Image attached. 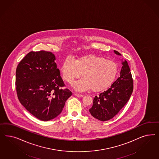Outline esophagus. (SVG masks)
Listing matches in <instances>:
<instances>
[{"label": "esophagus", "instance_id": "1", "mask_svg": "<svg viewBox=\"0 0 159 159\" xmlns=\"http://www.w3.org/2000/svg\"><path fill=\"white\" fill-rule=\"evenodd\" d=\"M75 96H76L77 97H82L83 96L82 94H77V93H75Z\"/></svg>", "mask_w": 159, "mask_h": 159}]
</instances>
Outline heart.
Listing matches in <instances>:
<instances>
[{
    "label": "heart",
    "instance_id": "heart-1",
    "mask_svg": "<svg viewBox=\"0 0 159 159\" xmlns=\"http://www.w3.org/2000/svg\"><path fill=\"white\" fill-rule=\"evenodd\" d=\"M63 79L71 83L80 76V79L72 84L77 91L83 92L92 89L94 92H101L108 88L114 81L118 71L116 63L101 57L88 55L75 61L67 58L61 66Z\"/></svg>",
    "mask_w": 159,
    "mask_h": 159
}]
</instances>
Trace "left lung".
<instances>
[{
	"instance_id": "8db88e82",
	"label": "left lung",
	"mask_w": 159,
	"mask_h": 159,
	"mask_svg": "<svg viewBox=\"0 0 159 159\" xmlns=\"http://www.w3.org/2000/svg\"><path fill=\"white\" fill-rule=\"evenodd\" d=\"M116 55L121 56L114 50ZM120 76L110 88L95 96L89 112L94 118L101 121L112 119L119 112L129 100L134 89V82L130 68L126 60L122 59Z\"/></svg>"
}]
</instances>
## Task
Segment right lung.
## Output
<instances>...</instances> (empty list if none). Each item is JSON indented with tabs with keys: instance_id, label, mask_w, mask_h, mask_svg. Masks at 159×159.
I'll use <instances>...</instances> for the list:
<instances>
[{
	"instance_id": "right-lung-1",
	"label": "right lung",
	"mask_w": 159,
	"mask_h": 159,
	"mask_svg": "<svg viewBox=\"0 0 159 159\" xmlns=\"http://www.w3.org/2000/svg\"><path fill=\"white\" fill-rule=\"evenodd\" d=\"M51 52L31 51L18 65L16 72L17 97L25 108L39 120H51L62 111L72 92L65 84Z\"/></svg>"
}]
</instances>
